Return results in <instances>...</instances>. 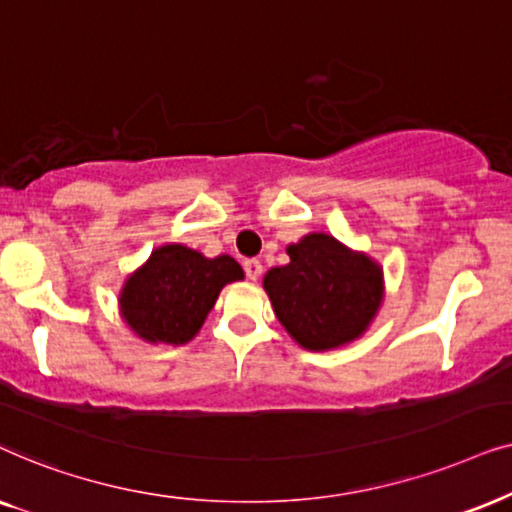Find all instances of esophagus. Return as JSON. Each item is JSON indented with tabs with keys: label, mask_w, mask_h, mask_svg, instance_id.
<instances>
[{
	"label": "esophagus",
	"mask_w": 512,
	"mask_h": 512,
	"mask_svg": "<svg viewBox=\"0 0 512 512\" xmlns=\"http://www.w3.org/2000/svg\"><path fill=\"white\" fill-rule=\"evenodd\" d=\"M243 269H245V276H248L250 281H257V278L262 276V262L260 260H245Z\"/></svg>",
	"instance_id": "34e87169"
}]
</instances>
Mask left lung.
I'll return each mask as SVG.
<instances>
[{"instance_id":"1","label":"left lung","mask_w":512,"mask_h":512,"mask_svg":"<svg viewBox=\"0 0 512 512\" xmlns=\"http://www.w3.org/2000/svg\"><path fill=\"white\" fill-rule=\"evenodd\" d=\"M290 262L264 274L278 323L306 351L356 342L384 302V269L325 231L288 245Z\"/></svg>"}]
</instances>
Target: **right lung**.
Segmentation results:
<instances>
[{"mask_svg": "<svg viewBox=\"0 0 512 512\" xmlns=\"http://www.w3.org/2000/svg\"><path fill=\"white\" fill-rule=\"evenodd\" d=\"M234 257H206L182 243L152 250L119 292L121 320L147 344L192 342L227 283L243 281Z\"/></svg>", "mask_w": 512, "mask_h": 512, "instance_id": "add662e5", "label": "right lung"}]
</instances>
